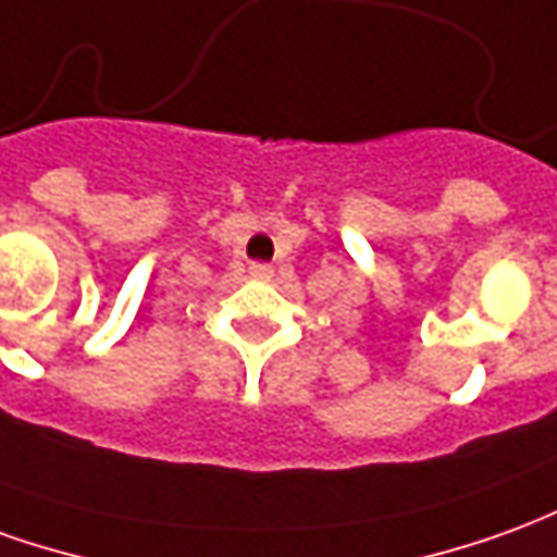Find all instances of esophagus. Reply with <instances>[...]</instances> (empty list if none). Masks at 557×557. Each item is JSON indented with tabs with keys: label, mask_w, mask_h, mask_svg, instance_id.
<instances>
[{
	"label": "esophagus",
	"mask_w": 557,
	"mask_h": 557,
	"mask_svg": "<svg viewBox=\"0 0 557 557\" xmlns=\"http://www.w3.org/2000/svg\"><path fill=\"white\" fill-rule=\"evenodd\" d=\"M250 274L252 277H271V265H265V262H252L250 265Z\"/></svg>",
	"instance_id": "1"
}]
</instances>
